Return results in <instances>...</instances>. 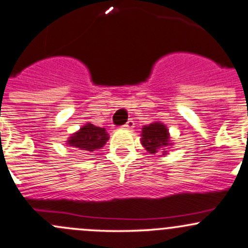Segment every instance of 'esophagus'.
<instances>
[{
  "label": "esophagus",
  "mask_w": 248,
  "mask_h": 248,
  "mask_svg": "<svg viewBox=\"0 0 248 248\" xmlns=\"http://www.w3.org/2000/svg\"><path fill=\"white\" fill-rule=\"evenodd\" d=\"M124 127H125V129H127V130H132V129H134V127H135L134 121H131V119H130V121H127L126 123H125Z\"/></svg>",
  "instance_id": "1"
}]
</instances>
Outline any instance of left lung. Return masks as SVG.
<instances>
[{"label":"left lung","instance_id":"left-lung-1","mask_svg":"<svg viewBox=\"0 0 248 248\" xmlns=\"http://www.w3.org/2000/svg\"><path fill=\"white\" fill-rule=\"evenodd\" d=\"M141 144L150 154L161 153L162 155H167V149H170L174 143L170 140L167 126L156 121L142 127Z\"/></svg>","mask_w":248,"mask_h":248}]
</instances>
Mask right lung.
Masks as SVG:
<instances>
[{"label":"right lung","mask_w":248,"mask_h":248,"mask_svg":"<svg viewBox=\"0 0 248 248\" xmlns=\"http://www.w3.org/2000/svg\"><path fill=\"white\" fill-rule=\"evenodd\" d=\"M108 139L109 136L105 127L87 123L80 127V130L70 135V137L67 140V144L85 150L87 153H94L95 150L101 149L108 141Z\"/></svg>","instance_id":"1"}]
</instances>
